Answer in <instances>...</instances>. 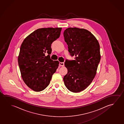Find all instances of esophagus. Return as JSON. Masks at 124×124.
<instances>
[{
    "mask_svg": "<svg viewBox=\"0 0 124 124\" xmlns=\"http://www.w3.org/2000/svg\"><path fill=\"white\" fill-rule=\"evenodd\" d=\"M59 65L60 66H64V62H60L59 63Z\"/></svg>",
    "mask_w": 124,
    "mask_h": 124,
    "instance_id": "obj_1",
    "label": "esophagus"
}]
</instances>
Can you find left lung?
<instances>
[{
    "label": "left lung",
    "mask_w": 124,
    "mask_h": 124,
    "mask_svg": "<svg viewBox=\"0 0 124 124\" xmlns=\"http://www.w3.org/2000/svg\"><path fill=\"white\" fill-rule=\"evenodd\" d=\"M69 52L75 60L65 63L68 73L63 80L69 91L80 92L94 78L100 60V47L94 36L84 28H69L64 32Z\"/></svg>",
    "instance_id": "1"
}]
</instances>
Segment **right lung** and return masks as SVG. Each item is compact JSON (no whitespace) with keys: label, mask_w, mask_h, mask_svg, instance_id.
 I'll return each mask as SVG.
<instances>
[{"label":"right lung","mask_w":124,"mask_h":124,"mask_svg":"<svg viewBox=\"0 0 124 124\" xmlns=\"http://www.w3.org/2000/svg\"><path fill=\"white\" fill-rule=\"evenodd\" d=\"M62 28H41L33 32L22 42L18 56L22 78L27 86L36 92L43 91L49 85L59 62L53 61L47 52L51 44L59 38Z\"/></svg>","instance_id":"obj_1"}]
</instances>
